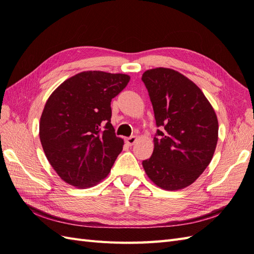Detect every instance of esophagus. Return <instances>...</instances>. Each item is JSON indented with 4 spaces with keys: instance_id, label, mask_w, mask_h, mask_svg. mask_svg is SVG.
<instances>
[{
    "instance_id": "esophagus-1",
    "label": "esophagus",
    "mask_w": 254,
    "mask_h": 254,
    "mask_svg": "<svg viewBox=\"0 0 254 254\" xmlns=\"http://www.w3.org/2000/svg\"><path fill=\"white\" fill-rule=\"evenodd\" d=\"M136 140H137V136L136 135H131V136H129V137H126V140H125V142L128 144V145H133L135 142H136Z\"/></svg>"
}]
</instances>
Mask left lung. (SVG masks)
Wrapping results in <instances>:
<instances>
[{
    "label": "left lung",
    "mask_w": 254,
    "mask_h": 254,
    "mask_svg": "<svg viewBox=\"0 0 254 254\" xmlns=\"http://www.w3.org/2000/svg\"><path fill=\"white\" fill-rule=\"evenodd\" d=\"M160 129L155 148L142 164L150 180L163 190L189 187L213 158L218 140V121L213 107L196 84L172 68L144 72Z\"/></svg>",
    "instance_id": "1"
}]
</instances>
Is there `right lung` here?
I'll list each match as a JSON object with an SVG mask.
<instances>
[{
    "instance_id": "right-lung-1",
    "label": "right lung",
    "mask_w": 254,
    "mask_h": 254,
    "mask_svg": "<svg viewBox=\"0 0 254 254\" xmlns=\"http://www.w3.org/2000/svg\"><path fill=\"white\" fill-rule=\"evenodd\" d=\"M129 80L125 74L81 72L49 97L40 141L50 164L66 183L84 189L109 174L124 145L111 124V101Z\"/></svg>"
}]
</instances>
